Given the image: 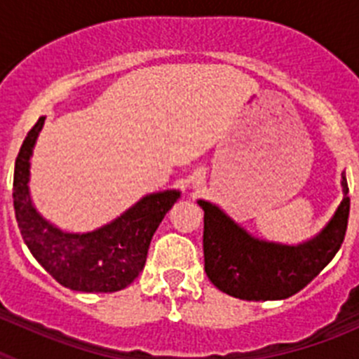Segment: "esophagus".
<instances>
[{"label": "esophagus", "mask_w": 359, "mask_h": 359, "mask_svg": "<svg viewBox=\"0 0 359 359\" xmlns=\"http://www.w3.org/2000/svg\"><path fill=\"white\" fill-rule=\"evenodd\" d=\"M194 185H203V177H199V176H196L194 177Z\"/></svg>", "instance_id": "esophagus-1"}]
</instances>
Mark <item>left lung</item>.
<instances>
[{"mask_svg": "<svg viewBox=\"0 0 359 359\" xmlns=\"http://www.w3.org/2000/svg\"><path fill=\"white\" fill-rule=\"evenodd\" d=\"M344 199L315 237L298 244L253 237L217 205L199 199L205 210V271L219 291L241 300H284L306 287L338 253L347 231L351 198L341 172Z\"/></svg>", "mask_w": 359, "mask_h": 359, "instance_id": "left-lung-1", "label": "left lung"}]
</instances>
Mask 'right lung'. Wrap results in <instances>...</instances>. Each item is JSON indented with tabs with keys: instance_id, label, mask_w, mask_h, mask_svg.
<instances>
[{
	"instance_id": "right-lung-1",
	"label": "right lung",
	"mask_w": 359,
	"mask_h": 359,
	"mask_svg": "<svg viewBox=\"0 0 359 359\" xmlns=\"http://www.w3.org/2000/svg\"><path fill=\"white\" fill-rule=\"evenodd\" d=\"M41 116L19 149L14 169V210L25 244L59 284L84 293L128 287L144 269L149 244L180 190L144 196L104 226L84 233L65 231L37 212L30 198V158L44 126Z\"/></svg>"
}]
</instances>
